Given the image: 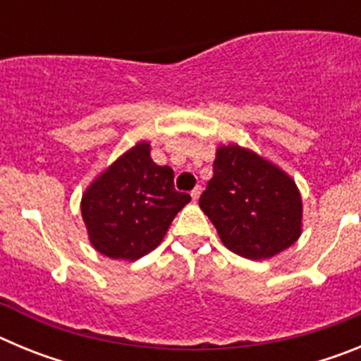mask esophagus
<instances>
[{
	"label": "esophagus",
	"mask_w": 361,
	"mask_h": 361,
	"mask_svg": "<svg viewBox=\"0 0 361 361\" xmlns=\"http://www.w3.org/2000/svg\"><path fill=\"white\" fill-rule=\"evenodd\" d=\"M200 191H202V188H200V186L193 188V190H191V199H193V200L199 199V197H200Z\"/></svg>",
	"instance_id": "esophagus-1"
}]
</instances>
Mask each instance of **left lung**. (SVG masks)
Masks as SVG:
<instances>
[{"label": "left lung", "instance_id": "left-lung-1", "mask_svg": "<svg viewBox=\"0 0 361 361\" xmlns=\"http://www.w3.org/2000/svg\"><path fill=\"white\" fill-rule=\"evenodd\" d=\"M199 206L233 253L262 260L288 250L302 233V200L275 164L238 146L216 149L213 177Z\"/></svg>", "mask_w": 361, "mask_h": 361}]
</instances>
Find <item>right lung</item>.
<instances>
[{
    "label": "right lung",
    "mask_w": 361,
    "mask_h": 361,
    "mask_svg": "<svg viewBox=\"0 0 361 361\" xmlns=\"http://www.w3.org/2000/svg\"><path fill=\"white\" fill-rule=\"evenodd\" d=\"M191 200L173 186V170L157 166L139 142L82 195L81 213L99 253L137 260L161 244L171 220Z\"/></svg>",
    "instance_id": "obj_1"
}]
</instances>
